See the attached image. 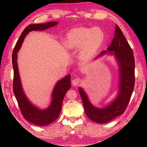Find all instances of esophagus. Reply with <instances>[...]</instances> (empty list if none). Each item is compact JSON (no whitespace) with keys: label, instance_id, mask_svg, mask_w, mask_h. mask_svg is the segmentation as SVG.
I'll return each instance as SVG.
<instances>
[{"label":"esophagus","instance_id":"obj_1","mask_svg":"<svg viewBox=\"0 0 147 147\" xmlns=\"http://www.w3.org/2000/svg\"><path fill=\"white\" fill-rule=\"evenodd\" d=\"M80 83V80L79 78H75L72 81V84H73V86H77Z\"/></svg>","mask_w":147,"mask_h":147}]
</instances>
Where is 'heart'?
Returning <instances> with one entry per match:
<instances>
[{"label":"heart","mask_w":147,"mask_h":147,"mask_svg":"<svg viewBox=\"0 0 147 147\" xmlns=\"http://www.w3.org/2000/svg\"><path fill=\"white\" fill-rule=\"evenodd\" d=\"M104 38V33L100 28L81 27L72 30L67 34L64 45L68 49L80 46V54L87 58L96 53L102 43Z\"/></svg>","instance_id":"1"}]
</instances>
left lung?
Masks as SVG:
<instances>
[{"instance_id": "left-lung-1", "label": "left lung", "mask_w": 147, "mask_h": 147, "mask_svg": "<svg viewBox=\"0 0 147 147\" xmlns=\"http://www.w3.org/2000/svg\"><path fill=\"white\" fill-rule=\"evenodd\" d=\"M105 54L115 57L119 66L118 92L115 98L104 108H98L91 103L85 91L80 87L78 88L86 115L99 124L108 123L124 113L135 84V60L132 49L118 25L115 26L114 38L107 51L101 52L94 59Z\"/></svg>"}]
</instances>
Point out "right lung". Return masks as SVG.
<instances>
[{
	"label": "right lung",
	"mask_w": 147,
	"mask_h": 147,
	"mask_svg": "<svg viewBox=\"0 0 147 147\" xmlns=\"http://www.w3.org/2000/svg\"><path fill=\"white\" fill-rule=\"evenodd\" d=\"M58 24V22L52 21L43 24H32L26 26L20 36L12 54V64L14 73L13 83L14 94L24 118L27 121L37 126L48 125L58 119L61 112L65 94L71 87V74H67L57 82L52 92V100L49 106L45 109H40L34 105L24 93L17 65V53L21 49L26 36L30 32L45 30Z\"/></svg>",
	"instance_id": "obj_1"
}]
</instances>
